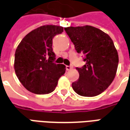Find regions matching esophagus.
<instances>
[{
    "label": "esophagus",
    "instance_id": "1",
    "mask_svg": "<svg viewBox=\"0 0 130 130\" xmlns=\"http://www.w3.org/2000/svg\"><path fill=\"white\" fill-rule=\"evenodd\" d=\"M66 69L67 71H70V70L72 69V67H71V66H66Z\"/></svg>",
    "mask_w": 130,
    "mask_h": 130
}]
</instances>
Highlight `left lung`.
Listing matches in <instances>:
<instances>
[{
	"mask_svg": "<svg viewBox=\"0 0 130 130\" xmlns=\"http://www.w3.org/2000/svg\"><path fill=\"white\" fill-rule=\"evenodd\" d=\"M78 53L84 55L85 64L76 67L79 78L73 90L83 96L99 95L111 84L116 74L118 55L111 37L91 26L64 28Z\"/></svg>",
	"mask_w": 130,
	"mask_h": 130,
	"instance_id": "1",
	"label": "left lung"
}]
</instances>
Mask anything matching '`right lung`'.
I'll list each match as a JSON object with an SVG mask.
<instances>
[{
    "instance_id": "obj_1",
    "label": "right lung",
    "mask_w": 130,
    "mask_h": 130,
    "mask_svg": "<svg viewBox=\"0 0 130 130\" xmlns=\"http://www.w3.org/2000/svg\"><path fill=\"white\" fill-rule=\"evenodd\" d=\"M63 31L62 26L45 25L28 33L17 46L14 71L26 89L36 94L53 92L66 69L54 62L52 39Z\"/></svg>"
}]
</instances>
